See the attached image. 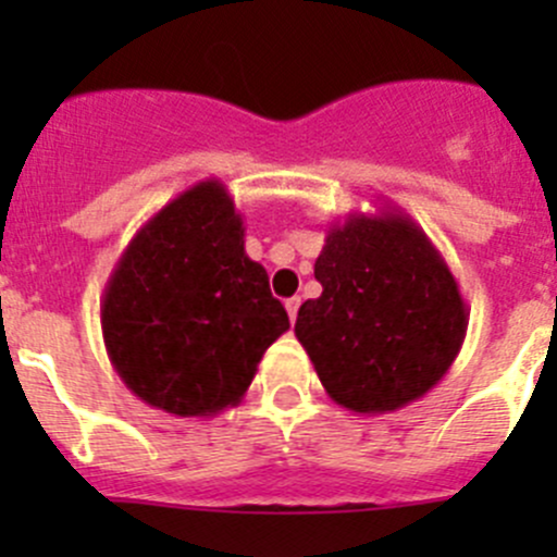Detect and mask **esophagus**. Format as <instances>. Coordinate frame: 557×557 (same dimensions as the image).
Listing matches in <instances>:
<instances>
[{
	"label": "esophagus",
	"instance_id": "obj_1",
	"mask_svg": "<svg viewBox=\"0 0 557 557\" xmlns=\"http://www.w3.org/2000/svg\"><path fill=\"white\" fill-rule=\"evenodd\" d=\"M299 305H301V299H299V296H294V299H288V301H285V310H288V318H290V323H294V320H296V314H299Z\"/></svg>",
	"mask_w": 557,
	"mask_h": 557
}]
</instances>
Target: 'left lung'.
Segmentation results:
<instances>
[{
    "label": "left lung",
    "instance_id": "left-lung-1",
    "mask_svg": "<svg viewBox=\"0 0 557 557\" xmlns=\"http://www.w3.org/2000/svg\"><path fill=\"white\" fill-rule=\"evenodd\" d=\"M314 280L323 294L299 307L294 331L339 407H407L458 358L469 310L442 252L407 212L331 223Z\"/></svg>",
    "mask_w": 557,
    "mask_h": 557
}]
</instances>
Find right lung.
Returning a JSON list of instances; mask_svg holds the SVG:
<instances>
[{
  "label": "right lung",
  "mask_w": 557,
  "mask_h": 557,
  "mask_svg": "<svg viewBox=\"0 0 557 557\" xmlns=\"http://www.w3.org/2000/svg\"><path fill=\"white\" fill-rule=\"evenodd\" d=\"M290 329L267 269L245 252L221 180L161 207L117 258L102 336L123 385L156 409L212 418L243 401L263 352Z\"/></svg>",
  "instance_id": "obj_1"
}]
</instances>
